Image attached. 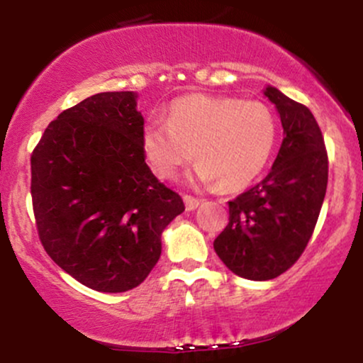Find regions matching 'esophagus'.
Returning <instances> with one entry per match:
<instances>
[{
	"label": "esophagus",
	"instance_id": "34e87169",
	"mask_svg": "<svg viewBox=\"0 0 363 363\" xmlns=\"http://www.w3.org/2000/svg\"><path fill=\"white\" fill-rule=\"evenodd\" d=\"M201 203H203V199L193 198V196H184V205H186V210L187 211L196 210V208L201 205Z\"/></svg>",
	"mask_w": 363,
	"mask_h": 363
}]
</instances>
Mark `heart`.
Returning a JSON list of instances; mask_svg holds the SVG:
<instances>
[{
  "mask_svg": "<svg viewBox=\"0 0 363 363\" xmlns=\"http://www.w3.org/2000/svg\"><path fill=\"white\" fill-rule=\"evenodd\" d=\"M141 141L157 177H177L194 155V182L237 191L268 165L277 123L262 102L196 94L170 106L167 123L148 121Z\"/></svg>",
  "mask_w": 363,
  "mask_h": 363,
  "instance_id": "b5f03b06",
  "label": "heart"
}]
</instances>
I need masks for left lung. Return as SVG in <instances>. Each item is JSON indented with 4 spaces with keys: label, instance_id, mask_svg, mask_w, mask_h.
Instances as JSON below:
<instances>
[{
    "label": "left lung",
    "instance_id": "1",
    "mask_svg": "<svg viewBox=\"0 0 363 363\" xmlns=\"http://www.w3.org/2000/svg\"><path fill=\"white\" fill-rule=\"evenodd\" d=\"M283 141L273 167L257 186L228 201V225L213 247L237 277L254 281L280 277L309 242L328 186V153L312 112L268 85Z\"/></svg>",
    "mask_w": 363,
    "mask_h": 363
}]
</instances>
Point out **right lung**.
<instances>
[{"label":"right lung","mask_w":363,"mask_h":363,"mask_svg":"<svg viewBox=\"0 0 363 363\" xmlns=\"http://www.w3.org/2000/svg\"><path fill=\"white\" fill-rule=\"evenodd\" d=\"M136 91H102L62 111L32 153V203L51 259L91 290L138 286L162 254L181 196L145 162Z\"/></svg>","instance_id":"right-lung-1"}]
</instances>
